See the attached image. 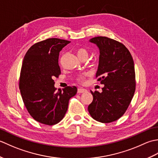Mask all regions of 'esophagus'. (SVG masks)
Returning <instances> with one entry per match:
<instances>
[{"mask_svg":"<svg viewBox=\"0 0 158 158\" xmlns=\"http://www.w3.org/2000/svg\"><path fill=\"white\" fill-rule=\"evenodd\" d=\"M85 92H87V90L84 88H78V89H77V92L78 93H83Z\"/></svg>","mask_w":158,"mask_h":158,"instance_id":"esophagus-1","label":"esophagus"}]
</instances>
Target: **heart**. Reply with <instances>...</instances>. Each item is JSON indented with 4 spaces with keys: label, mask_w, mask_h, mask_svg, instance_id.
<instances>
[{
    "label": "heart",
    "mask_w": 158,
    "mask_h": 158,
    "mask_svg": "<svg viewBox=\"0 0 158 158\" xmlns=\"http://www.w3.org/2000/svg\"><path fill=\"white\" fill-rule=\"evenodd\" d=\"M77 55L79 57H81L83 56H88V50L84 48H79L77 50ZM84 79V77L83 75H79L78 77V80L79 81H83Z\"/></svg>",
    "instance_id": "b5f03b06"
}]
</instances>
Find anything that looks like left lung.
<instances>
[{
    "label": "left lung",
    "mask_w": 158,
    "mask_h": 158,
    "mask_svg": "<svg viewBox=\"0 0 158 158\" xmlns=\"http://www.w3.org/2000/svg\"><path fill=\"white\" fill-rule=\"evenodd\" d=\"M89 41L100 50L96 77L104 87L101 93L91 91L93 101L88 106V111L98 122H115L125 113L135 94L134 60L126 46L115 40L97 36Z\"/></svg>",
    "instance_id": "8db88e82"
}]
</instances>
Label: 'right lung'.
I'll return each mask as SVG.
<instances>
[{"label": "right lung", "mask_w": 158, "mask_h": 158, "mask_svg": "<svg viewBox=\"0 0 158 158\" xmlns=\"http://www.w3.org/2000/svg\"><path fill=\"white\" fill-rule=\"evenodd\" d=\"M70 43L57 38L38 42L23 60L19 82L23 102L32 118L45 125H54L63 119L70 98L77 92L75 86L57 90L53 79L61 73L60 52Z\"/></svg>", "instance_id": "add662e5"}]
</instances>
